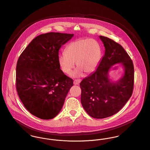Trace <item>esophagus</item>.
I'll list each match as a JSON object with an SVG mask.
<instances>
[{"label":"esophagus","mask_w":150,"mask_h":150,"mask_svg":"<svg viewBox=\"0 0 150 150\" xmlns=\"http://www.w3.org/2000/svg\"><path fill=\"white\" fill-rule=\"evenodd\" d=\"M81 79H74V84L75 85H77V84H79L80 82H81Z\"/></svg>","instance_id":"obj_1"}]
</instances>
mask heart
Instances as JSON below:
<instances>
[{
    "label": "heart",
    "instance_id": "heart-1",
    "mask_svg": "<svg viewBox=\"0 0 150 150\" xmlns=\"http://www.w3.org/2000/svg\"><path fill=\"white\" fill-rule=\"evenodd\" d=\"M102 57V50L99 43L91 38L75 40L67 45L65 53L59 55V64L62 71L69 74L75 67H78L74 76H82L85 72L90 74L98 66Z\"/></svg>",
    "mask_w": 150,
    "mask_h": 150
}]
</instances>
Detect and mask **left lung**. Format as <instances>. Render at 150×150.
<instances>
[{
	"label": "left lung",
	"mask_w": 150,
	"mask_h": 150,
	"mask_svg": "<svg viewBox=\"0 0 150 150\" xmlns=\"http://www.w3.org/2000/svg\"><path fill=\"white\" fill-rule=\"evenodd\" d=\"M105 53L96 71L80 83L81 103L86 112L92 117L103 118L120 111L132 96L134 86L133 62L122 47L114 40L100 35ZM122 63L125 72L117 83L108 78L112 65Z\"/></svg>",
	"instance_id": "8db88e82"
}]
</instances>
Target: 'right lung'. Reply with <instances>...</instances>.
<instances>
[{
    "label": "right lung",
    "instance_id": "add662e5",
    "mask_svg": "<svg viewBox=\"0 0 150 150\" xmlns=\"http://www.w3.org/2000/svg\"><path fill=\"white\" fill-rule=\"evenodd\" d=\"M73 34L50 32L37 36L19 56L16 89L25 108L34 116L52 119L61 110L73 80L59 64V52Z\"/></svg>",
    "mask_w": 150,
    "mask_h": 150
}]
</instances>
